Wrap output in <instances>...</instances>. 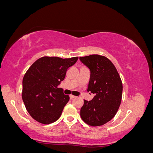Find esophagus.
I'll return each mask as SVG.
<instances>
[{
    "label": "esophagus",
    "instance_id": "1",
    "mask_svg": "<svg viewBox=\"0 0 153 153\" xmlns=\"http://www.w3.org/2000/svg\"><path fill=\"white\" fill-rule=\"evenodd\" d=\"M70 99L71 100H73V99H75V98H76V96H74V95H70Z\"/></svg>",
    "mask_w": 153,
    "mask_h": 153
}]
</instances>
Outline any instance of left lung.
Segmentation results:
<instances>
[{
  "instance_id": "left-lung-1",
  "label": "left lung",
  "mask_w": 153,
  "mask_h": 153,
  "mask_svg": "<svg viewBox=\"0 0 153 153\" xmlns=\"http://www.w3.org/2000/svg\"><path fill=\"white\" fill-rule=\"evenodd\" d=\"M79 60L90 70L87 91L94 94L91 101L84 100L81 118L90 126H102L117 112L122 96V80L115 66L106 57L91 55Z\"/></svg>"
}]
</instances>
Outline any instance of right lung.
Here are the masks:
<instances>
[{
    "instance_id": "obj_1",
    "label": "right lung",
    "mask_w": 153,
    "mask_h": 153,
    "mask_svg": "<svg viewBox=\"0 0 153 153\" xmlns=\"http://www.w3.org/2000/svg\"><path fill=\"white\" fill-rule=\"evenodd\" d=\"M77 59L78 57L62 59L45 56L27 70L22 79V97L33 119L43 124L59 119L69 96L64 94L62 88L58 86Z\"/></svg>"
}]
</instances>
